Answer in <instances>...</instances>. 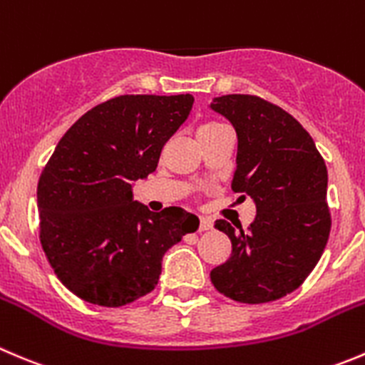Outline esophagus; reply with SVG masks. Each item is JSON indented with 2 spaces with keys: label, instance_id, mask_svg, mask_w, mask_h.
Wrapping results in <instances>:
<instances>
[{
  "label": "esophagus",
  "instance_id": "esophagus-1",
  "mask_svg": "<svg viewBox=\"0 0 365 365\" xmlns=\"http://www.w3.org/2000/svg\"><path fill=\"white\" fill-rule=\"evenodd\" d=\"M212 228V221L208 217H200V232H207Z\"/></svg>",
  "mask_w": 365,
  "mask_h": 365
}]
</instances>
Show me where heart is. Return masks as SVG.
Wrapping results in <instances>:
<instances>
[{"label": "heart", "instance_id": "b5f03b06", "mask_svg": "<svg viewBox=\"0 0 365 365\" xmlns=\"http://www.w3.org/2000/svg\"><path fill=\"white\" fill-rule=\"evenodd\" d=\"M225 128L226 126L221 125V123L207 121V123H203V125H200V128H197V137H200V139H203V137L214 135V133L221 132V130H225Z\"/></svg>", "mask_w": 365, "mask_h": 365}]
</instances>
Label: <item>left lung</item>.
<instances>
[{
	"label": "left lung",
	"mask_w": 365,
	"mask_h": 365,
	"mask_svg": "<svg viewBox=\"0 0 365 365\" xmlns=\"http://www.w3.org/2000/svg\"><path fill=\"white\" fill-rule=\"evenodd\" d=\"M210 107L232 123L239 139L233 192L257 205L247 230L215 221L232 240V255L212 269L210 280L235 302H274L305 282L328 242L327 165L309 132L278 105L228 94Z\"/></svg>",
	"instance_id": "obj_1"
}]
</instances>
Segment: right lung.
I'll return each instance as SVG.
<instances>
[{"label":"right lung","instance_id":"1","mask_svg":"<svg viewBox=\"0 0 365 365\" xmlns=\"http://www.w3.org/2000/svg\"><path fill=\"white\" fill-rule=\"evenodd\" d=\"M192 103L190 94L112 98L63 133L42 169L38 239L58 280L83 302L123 307L146 296L165 251L200 226L180 207L151 212L132 200V182L157 169Z\"/></svg>","mask_w":365,"mask_h":365}]
</instances>
